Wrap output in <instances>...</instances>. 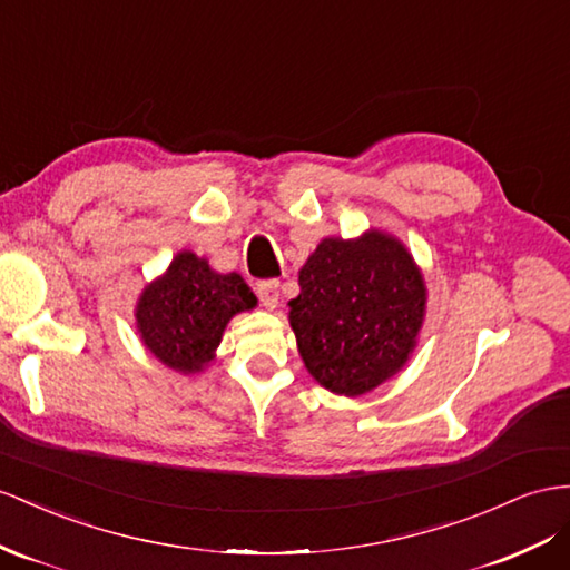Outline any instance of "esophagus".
I'll list each match as a JSON object with an SVG mask.
<instances>
[{"mask_svg":"<svg viewBox=\"0 0 570 570\" xmlns=\"http://www.w3.org/2000/svg\"><path fill=\"white\" fill-rule=\"evenodd\" d=\"M257 296H259V301H262V305H265V308L274 311L276 305H279V282H276V279L259 282L257 284Z\"/></svg>","mask_w":570,"mask_h":570,"instance_id":"obj_1","label":"esophagus"}]
</instances>
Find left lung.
I'll return each mask as SVG.
<instances>
[{
  "mask_svg": "<svg viewBox=\"0 0 570 570\" xmlns=\"http://www.w3.org/2000/svg\"><path fill=\"white\" fill-rule=\"evenodd\" d=\"M288 303L298 354L330 392L358 397L412 356L426 313V284L410 250L383 230L325 238L298 272Z\"/></svg>",
  "mask_w": 570,
  "mask_h": 570,
  "instance_id": "left-lung-1",
  "label": "left lung"
}]
</instances>
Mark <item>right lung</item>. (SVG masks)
Here are the masks:
<instances>
[{
  "mask_svg": "<svg viewBox=\"0 0 570 570\" xmlns=\"http://www.w3.org/2000/svg\"><path fill=\"white\" fill-rule=\"evenodd\" d=\"M255 305L240 274H218L204 257L183 250L164 276L141 291L137 332L164 366L199 373L214 358L228 320Z\"/></svg>",
  "mask_w": 570,
  "mask_h": 570,
  "instance_id": "add662e5",
  "label": "right lung"
}]
</instances>
